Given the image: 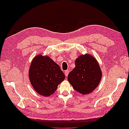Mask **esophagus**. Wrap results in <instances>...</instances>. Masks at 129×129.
I'll use <instances>...</instances> for the list:
<instances>
[{
    "instance_id": "obj_1",
    "label": "esophagus",
    "mask_w": 129,
    "mask_h": 129,
    "mask_svg": "<svg viewBox=\"0 0 129 129\" xmlns=\"http://www.w3.org/2000/svg\"><path fill=\"white\" fill-rule=\"evenodd\" d=\"M64 74H65V75L66 76H67L68 75V74H69V71H66L64 72Z\"/></svg>"
}]
</instances>
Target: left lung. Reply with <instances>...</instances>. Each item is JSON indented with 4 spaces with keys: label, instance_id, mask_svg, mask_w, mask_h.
Here are the masks:
<instances>
[{
    "label": "left lung",
    "instance_id": "1",
    "mask_svg": "<svg viewBox=\"0 0 129 129\" xmlns=\"http://www.w3.org/2000/svg\"><path fill=\"white\" fill-rule=\"evenodd\" d=\"M75 67L68 75V81L74 89L82 95L92 92L98 86L102 73L96 58L85 54L75 61Z\"/></svg>",
    "mask_w": 129,
    "mask_h": 129
}]
</instances>
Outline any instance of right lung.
Segmentation results:
<instances>
[{
  "mask_svg": "<svg viewBox=\"0 0 129 129\" xmlns=\"http://www.w3.org/2000/svg\"><path fill=\"white\" fill-rule=\"evenodd\" d=\"M28 76L31 85L37 93L45 97L53 94L65 75L60 66L47 55L39 54L31 62Z\"/></svg>",
  "mask_w": 129,
  "mask_h": 129,
  "instance_id": "1",
  "label": "right lung"
}]
</instances>
